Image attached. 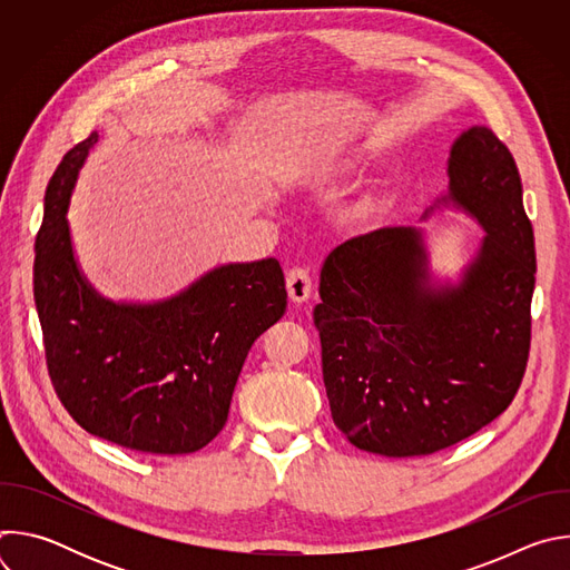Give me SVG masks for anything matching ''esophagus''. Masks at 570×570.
Listing matches in <instances>:
<instances>
[{
	"label": "esophagus",
	"mask_w": 570,
	"mask_h": 570,
	"mask_svg": "<svg viewBox=\"0 0 570 570\" xmlns=\"http://www.w3.org/2000/svg\"><path fill=\"white\" fill-rule=\"evenodd\" d=\"M286 291L291 302L302 304L311 297V275L306 268H291L286 273Z\"/></svg>",
	"instance_id": "34e87169"
}]
</instances>
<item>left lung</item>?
Wrapping results in <instances>:
<instances>
[{
    "mask_svg": "<svg viewBox=\"0 0 570 570\" xmlns=\"http://www.w3.org/2000/svg\"><path fill=\"white\" fill-rule=\"evenodd\" d=\"M446 176L422 220L460 212L484 232L455 277L433 273L424 227L354 236L322 264V379L336 426L361 451L446 449L497 420L525 372L537 257L514 157L471 126L449 148Z\"/></svg>",
    "mask_w": 570,
    "mask_h": 570,
    "instance_id": "1",
    "label": "left lung"
}]
</instances>
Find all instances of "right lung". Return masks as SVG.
<instances>
[{
  "instance_id": "right-lung-1",
  "label": "right lung",
  "mask_w": 570,
  "mask_h": 570,
  "mask_svg": "<svg viewBox=\"0 0 570 570\" xmlns=\"http://www.w3.org/2000/svg\"><path fill=\"white\" fill-rule=\"evenodd\" d=\"M99 132L73 146L45 191L33 295L53 390L88 433L141 453L183 455L225 426L253 343L284 315L286 286L268 257L220 264L171 297H104L80 271L67 220Z\"/></svg>"
}]
</instances>
